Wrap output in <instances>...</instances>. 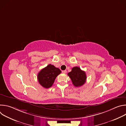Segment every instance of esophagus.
Wrapping results in <instances>:
<instances>
[{
	"mask_svg": "<svg viewBox=\"0 0 126 126\" xmlns=\"http://www.w3.org/2000/svg\"><path fill=\"white\" fill-rule=\"evenodd\" d=\"M62 72L63 73L65 74V73H66V72H67V71H66V70H63V71H62Z\"/></svg>",
	"mask_w": 126,
	"mask_h": 126,
	"instance_id": "34e87169",
	"label": "esophagus"
}]
</instances>
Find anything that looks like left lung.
<instances>
[{"instance_id":"left-lung-1","label":"left lung","mask_w":126,"mask_h":126,"mask_svg":"<svg viewBox=\"0 0 126 126\" xmlns=\"http://www.w3.org/2000/svg\"><path fill=\"white\" fill-rule=\"evenodd\" d=\"M74 86L76 87L83 85L86 81L87 77L85 72L78 67H74L72 71L68 73Z\"/></svg>"}]
</instances>
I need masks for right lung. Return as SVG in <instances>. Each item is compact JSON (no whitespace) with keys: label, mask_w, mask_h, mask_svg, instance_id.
I'll list each match as a JSON object with an SVG mask.
<instances>
[{"label":"right lung","mask_w":126,"mask_h":126,"mask_svg":"<svg viewBox=\"0 0 126 126\" xmlns=\"http://www.w3.org/2000/svg\"><path fill=\"white\" fill-rule=\"evenodd\" d=\"M61 72V70L54 66L49 64L42 69L37 75L39 84L45 88H49L53 84L57 76Z\"/></svg>","instance_id":"obj_1"}]
</instances>
